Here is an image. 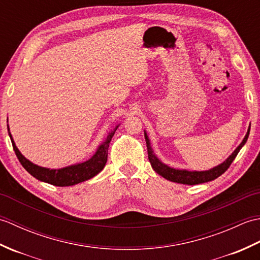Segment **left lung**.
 Listing matches in <instances>:
<instances>
[{"mask_svg":"<svg viewBox=\"0 0 260 260\" xmlns=\"http://www.w3.org/2000/svg\"><path fill=\"white\" fill-rule=\"evenodd\" d=\"M249 132H250V127L248 128L247 135L245 136L244 141L241 142V144L236 148L235 152L231 154V155L227 159H225L223 163H221L220 165H218V167H215L209 171H201V172L193 171V172H191V171H186V170H175L172 168H169L168 165L163 164L155 155H154L151 144H150V141H148V137L145 133L148 159H150V163L152 165L153 170L155 171L157 174L163 176L164 179H167L169 181L176 182V183H182V184H189V185L204 183V182H209V181H212L214 179L219 178L220 175L223 174L225 171L229 169L231 163H233L234 159L236 158L237 154L239 153L240 148L244 146L245 143L247 142L248 136H249Z\"/></svg>","mask_w":260,"mask_h":260,"instance_id":"8db88e82","label":"left lung"}]
</instances>
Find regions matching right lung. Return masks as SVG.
<instances>
[{
	"label": "right lung",
	"mask_w": 260,
	"mask_h": 260,
	"mask_svg": "<svg viewBox=\"0 0 260 260\" xmlns=\"http://www.w3.org/2000/svg\"><path fill=\"white\" fill-rule=\"evenodd\" d=\"M117 128H118V125L116 126L112 132H110L107 136V139L105 140L103 144L98 147L96 154L90 159H88V161L84 163L71 165V167H67L59 170H50V169L41 168L31 163L29 159H26L23 155H22L20 151L18 150V147L15 146L12 135H11L10 132H9V135H10L11 142H12L13 150L16 154V156H18L20 163L32 176H35L36 179L40 180L42 182H47V183L56 185V186H69V185H75L77 183H80V182H84L86 180L93 178V176L97 175L104 169L105 164L107 162L109 143L112 141V137L114 136L115 132Z\"/></svg>",
	"instance_id": "1"
}]
</instances>
